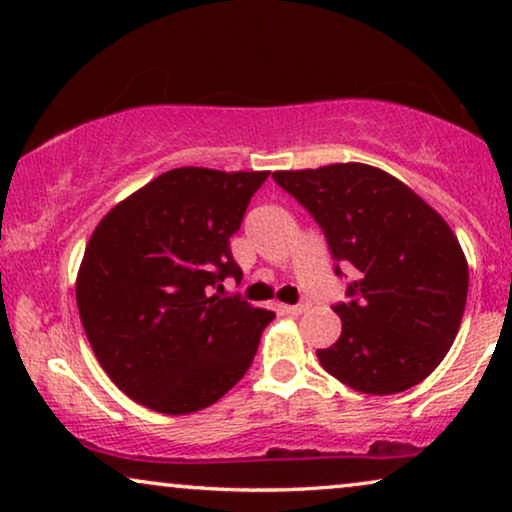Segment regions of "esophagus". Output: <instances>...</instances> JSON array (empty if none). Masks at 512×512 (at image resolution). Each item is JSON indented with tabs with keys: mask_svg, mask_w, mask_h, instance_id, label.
Returning <instances> with one entry per match:
<instances>
[{
	"mask_svg": "<svg viewBox=\"0 0 512 512\" xmlns=\"http://www.w3.org/2000/svg\"><path fill=\"white\" fill-rule=\"evenodd\" d=\"M307 310H310V303H307V300H305V303H300V305H282V312L296 314V317H298V314L307 312Z\"/></svg>",
	"mask_w": 512,
	"mask_h": 512,
	"instance_id": "34e87169",
	"label": "esophagus"
}]
</instances>
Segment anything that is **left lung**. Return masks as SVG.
<instances>
[{
  "instance_id": "obj_1",
  "label": "left lung",
  "mask_w": 512,
  "mask_h": 512,
  "mask_svg": "<svg viewBox=\"0 0 512 512\" xmlns=\"http://www.w3.org/2000/svg\"><path fill=\"white\" fill-rule=\"evenodd\" d=\"M272 177L317 219L333 256L356 270L352 298L333 307L340 338L317 349L326 373L373 396L426 380L457 338L468 293L464 249L447 221L401 179L366 163Z\"/></svg>"
}]
</instances>
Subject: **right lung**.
Listing matches in <instances>:
<instances>
[{
  "label": "right lung",
  "mask_w": 512,
  "mask_h": 512,
  "mask_svg": "<svg viewBox=\"0 0 512 512\" xmlns=\"http://www.w3.org/2000/svg\"><path fill=\"white\" fill-rule=\"evenodd\" d=\"M268 174L177 167L95 226L76 305L97 361L132 401L188 415L249 370L275 314L209 291L228 275L242 279L230 237Z\"/></svg>",
  "instance_id": "obj_1"
}]
</instances>
